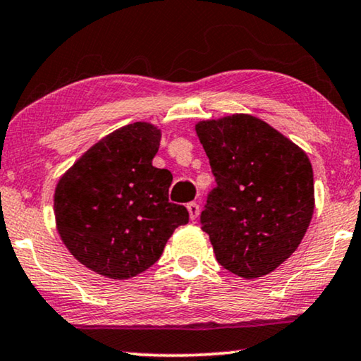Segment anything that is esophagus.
<instances>
[{
    "label": "esophagus",
    "mask_w": 361,
    "mask_h": 361,
    "mask_svg": "<svg viewBox=\"0 0 361 361\" xmlns=\"http://www.w3.org/2000/svg\"><path fill=\"white\" fill-rule=\"evenodd\" d=\"M186 209H188V212H190V219L191 220H196L197 217H199V204H196V202H190L186 206Z\"/></svg>",
    "instance_id": "1"
}]
</instances>
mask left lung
Wrapping results in <instances>:
<instances>
[{"label":"left lung","instance_id":"1","mask_svg":"<svg viewBox=\"0 0 361 361\" xmlns=\"http://www.w3.org/2000/svg\"><path fill=\"white\" fill-rule=\"evenodd\" d=\"M217 188L201 228L215 257L243 279L264 277L303 240L314 211L308 155L257 116L235 113L196 123Z\"/></svg>","mask_w":361,"mask_h":361}]
</instances>
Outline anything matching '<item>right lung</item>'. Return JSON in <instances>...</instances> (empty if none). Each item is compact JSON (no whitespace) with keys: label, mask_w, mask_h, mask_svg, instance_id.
Wrapping results in <instances>:
<instances>
[{"label":"right lung","mask_w":361,"mask_h":361,"mask_svg":"<svg viewBox=\"0 0 361 361\" xmlns=\"http://www.w3.org/2000/svg\"><path fill=\"white\" fill-rule=\"evenodd\" d=\"M160 137L152 123H131L95 142L58 180V233L80 264L100 276L136 277L188 224L186 207L169 201L173 176L152 165Z\"/></svg>","instance_id":"obj_1"}]
</instances>
